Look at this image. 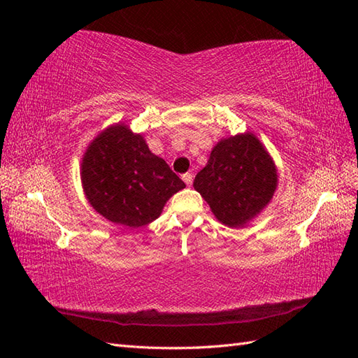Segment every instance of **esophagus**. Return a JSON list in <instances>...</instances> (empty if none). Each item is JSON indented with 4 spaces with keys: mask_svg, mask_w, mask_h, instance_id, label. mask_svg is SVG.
Returning <instances> with one entry per match:
<instances>
[{
    "mask_svg": "<svg viewBox=\"0 0 358 358\" xmlns=\"http://www.w3.org/2000/svg\"><path fill=\"white\" fill-rule=\"evenodd\" d=\"M181 178H183V181H185V183H186L187 186L192 185V175H191V173H185Z\"/></svg>",
    "mask_w": 358,
    "mask_h": 358,
    "instance_id": "1",
    "label": "esophagus"
}]
</instances>
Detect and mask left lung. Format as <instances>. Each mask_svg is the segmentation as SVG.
<instances>
[{
  "mask_svg": "<svg viewBox=\"0 0 358 358\" xmlns=\"http://www.w3.org/2000/svg\"><path fill=\"white\" fill-rule=\"evenodd\" d=\"M277 186V166L252 132L220 140L194 180L212 214L229 227H245L260 215Z\"/></svg>",
  "mask_w": 358,
  "mask_h": 358,
  "instance_id": "obj_1",
  "label": "left lung"
}]
</instances>
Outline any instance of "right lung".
Returning a JSON list of instances; mask_svg holds the SVG:
<instances>
[{"label":"right lung","instance_id":"add662e5","mask_svg":"<svg viewBox=\"0 0 358 358\" xmlns=\"http://www.w3.org/2000/svg\"><path fill=\"white\" fill-rule=\"evenodd\" d=\"M81 183L98 214L124 227L146 226L186 185L163 158L149 150L141 134L124 123L106 127L81 158Z\"/></svg>","mask_w":358,"mask_h":358}]
</instances>
